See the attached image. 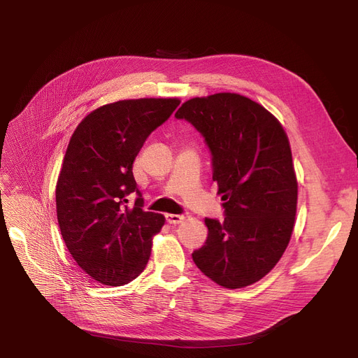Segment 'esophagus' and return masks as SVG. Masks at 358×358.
Instances as JSON below:
<instances>
[{
	"mask_svg": "<svg viewBox=\"0 0 358 358\" xmlns=\"http://www.w3.org/2000/svg\"><path fill=\"white\" fill-rule=\"evenodd\" d=\"M183 220H185V216H183V215H175V213H167L166 215V221L169 224H179Z\"/></svg>",
	"mask_w": 358,
	"mask_h": 358,
	"instance_id": "34e87169",
	"label": "esophagus"
}]
</instances>
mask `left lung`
<instances>
[{"mask_svg": "<svg viewBox=\"0 0 358 358\" xmlns=\"http://www.w3.org/2000/svg\"><path fill=\"white\" fill-rule=\"evenodd\" d=\"M196 127L212 154L224 220L206 218L208 239L192 252L224 288L264 278L285 252L297 210V179L287 133L262 104L233 92L196 96L175 115Z\"/></svg>", "mask_w": 358, "mask_h": 358, "instance_id": "8db88e82", "label": "left lung"}]
</instances>
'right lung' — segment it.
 Masks as SVG:
<instances>
[{
  "label": "right lung",
  "instance_id": "right-lung-1",
  "mask_svg": "<svg viewBox=\"0 0 358 358\" xmlns=\"http://www.w3.org/2000/svg\"><path fill=\"white\" fill-rule=\"evenodd\" d=\"M179 103L138 99L106 104L83 117L70 138L57 182L58 224L74 262L100 284L125 285L148 264L152 237L166 218L143 210L133 162ZM131 192L138 199L128 206Z\"/></svg>",
  "mask_w": 358,
  "mask_h": 358
}]
</instances>
